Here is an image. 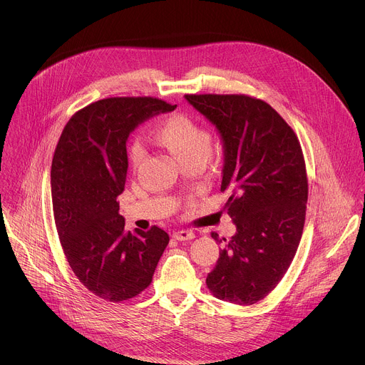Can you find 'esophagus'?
I'll return each instance as SVG.
<instances>
[{"instance_id": "obj_1", "label": "esophagus", "mask_w": 365, "mask_h": 365, "mask_svg": "<svg viewBox=\"0 0 365 365\" xmlns=\"http://www.w3.org/2000/svg\"><path fill=\"white\" fill-rule=\"evenodd\" d=\"M173 238L178 240V241H189V240L195 238V234L189 230H182V231H176L173 234Z\"/></svg>"}]
</instances>
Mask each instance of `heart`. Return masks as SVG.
Wrapping results in <instances>:
<instances>
[{"label": "heart", "mask_w": 365, "mask_h": 365, "mask_svg": "<svg viewBox=\"0 0 365 365\" xmlns=\"http://www.w3.org/2000/svg\"><path fill=\"white\" fill-rule=\"evenodd\" d=\"M154 138L168 147L183 166L205 165L212 151V134L195 118L176 114L166 118L154 131ZM145 158L141 140H134L128 147V162L137 169Z\"/></svg>", "instance_id": "obj_1"}]
</instances>
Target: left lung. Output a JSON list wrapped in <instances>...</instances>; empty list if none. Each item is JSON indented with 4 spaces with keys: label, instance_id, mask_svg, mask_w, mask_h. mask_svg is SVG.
I'll list each match as a JSON object with an SVG mask.
<instances>
[{
    "label": "left lung",
    "instance_id": "8db88e82",
    "mask_svg": "<svg viewBox=\"0 0 365 365\" xmlns=\"http://www.w3.org/2000/svg\"><path fill=\"white\" fill-rule=\"evenodd\" d=\"M185 98L222 137L221 192H230L227 212L237 227L206 286L217 299L254 304L283 279L302 238L307 176L299 138L263 99L242 93ZM211 235L220 244L227 240Z\"/></svg>",
    "mask_w": 365,
    "mask_h": 365
}]
</instances>
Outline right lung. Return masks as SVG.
I'll use <instances>...</instances> for the list:
<instances>
[{
  "label": "right lung",
  "instance_id": "obj_1",
  "mask_svg": "<svg viewBox=\"0 0 365 365\" xmlns=\"http://www.w3.org/2000/svg\"><path fill=\"white\" fill-rule=\"evenodd\" d=\"M176 106L151 96L99 99L75 113L51 160V203L68 263L95 296L124 302L147 289L169 234L124 231L117 197L128 168L125 141L147 118Z\"/></svg>",
  "mask_w": 365,
  "mask_h": 365
}]
</instances>
